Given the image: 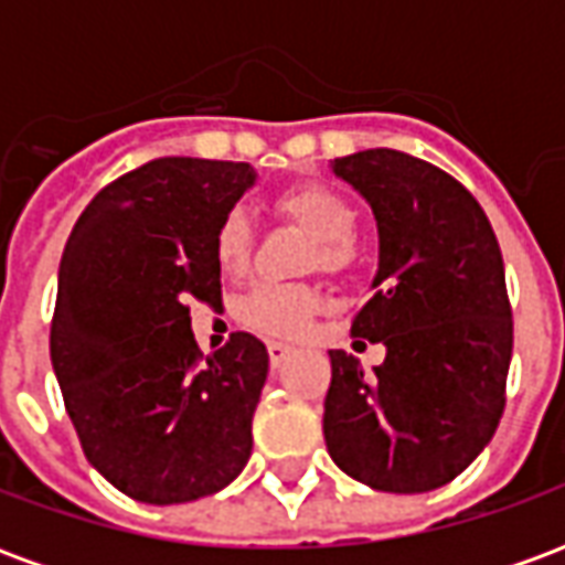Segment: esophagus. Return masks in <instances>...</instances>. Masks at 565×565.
<instances>
[{"mask_svg": "<svg viewBox=\"0 0 565 565\" xmlns=\"http://www.w3.org/2000/svg\"><path fill=\"white\" fill-rule=\"evenodd\" d=\"M290 354H294V348H290V344L269 342V360H271V366H275V369L284 366V360H287Z\"/></svg>", "mask_w": 565, "mask_h": 565, "instance_id": "obj_1", "label": "esophagus"}]
</instances>
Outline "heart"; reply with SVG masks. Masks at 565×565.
Wrapping results in <instances>:
<instances>
[{
    "instance_id": "heart-1",
    "label": "heart",
    "mask_w": 565,
    "mask_h": 565,
    "mask_svg": "<svg viewBox=\"0 0 565 565\" xmlns=\"http://www.w3.org/2000/svg\"><path fill=\"white\" fill-rule=\"evenodd\" d=\"M275 211L315 235L308 266L320 271H344L354 263L351 235L356 226V211L351 202L327 184H296L275 199ZM254 254V223L245 209L223 214L214 233V257L226 275H242ZM318 308V294L306 284H259L242 302V320L257 332L290 339L302 332L311 311Z\"/></svg>"
}]
</instances>
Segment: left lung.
<instances>
[{"mask_svg": "<svg viewBox=\"0 0 565 565\" xmlns=\"http://www.w3.org/2000/svg\"><path fill=\"white\" fill-rule=\"evenodd\" d=\"M379 223L372 299L351 332L384 363L330 351L323 438L332 462L384 493L448 484L493 438L505 408L511 306L493 226L433 162L391 148L332 160Z\"/></svg>", "mask_w": 565, "mask_h": 565, "instance_id": "1", "label": "left lung"}]
</instances>
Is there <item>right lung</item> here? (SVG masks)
<instances>
[{"label":"right lung","mask_w":565,"mask_h":565,"mask_svg":"<svg viewBox=\"0 0 565 565\" xmlns=\"http://www.w3.org/2000/svg\"><path fill=\"white\" fill-rule=\"evenodd\" d=\"M254 181L247 162H145L93 196L60 259L63 403L93 469L148 505L211 497L250 457L266 344L233 332L202 356L186 302H221L214 233Z\"/></svg>","instance_id":"obj_1"}]
</instances>
